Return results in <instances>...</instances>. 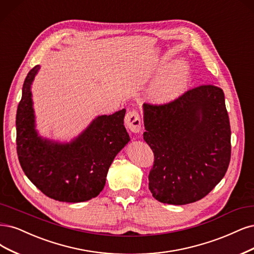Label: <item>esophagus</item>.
<instances>
[{
  "label": "esophagus",
  "mask_w": 254,
  "mask_h": 254,
  "mask_svg": "<svg viewBox=\"0 0 254 254\" xmlns=\"http://www.w3.org/2000/svg\"><path fill=\"white\" fill-rule=\"evenodd\" d=\"M125 125L131 132H139V130H141V119H139V115L136 111L132 110L127 113L125 117Z\"/></svg>",
  "instance_id": "34e87169"
}]
</instances>
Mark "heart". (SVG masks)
<instances>
[{
	"mask_svg": "<svg viewBox=\"0 0 254 254\" xmlns=\"http://www.w3.org/2000/svg\"><path fill=\"white\" fill-rule=\"evenodd\" d=\"M190 71L185 62L170 65L157 75L147 90V97L155 104H166L178 99L185 91Z\"/></svg>",
	"mask_w": 254,
	"mask_h": 254,
	"instance_id": "heart-1",
	"label": "heart"
}]
</instances>
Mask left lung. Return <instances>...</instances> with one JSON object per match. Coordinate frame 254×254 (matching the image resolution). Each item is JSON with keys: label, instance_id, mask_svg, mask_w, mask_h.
I'll return each mask as SVG.
<instances>
[{"label": "left lung", "instance_id": "left-lung-1", "mask_svg": "<svg viewBox=\"0 0 254 254\" xmlns=\"http://www.w3.org/2000/svg\"><path fill=\"white\" fill-rule=\"evenodd\" d=\"M144 141L154 154L152 196L164 204L196 202L222 181L231 155L225 95L213 85L196 87L165 105H143Z\"/></svg>", "mask_w": 254, "mask_h": 254}]
</instances>
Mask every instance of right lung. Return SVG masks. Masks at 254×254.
<instances>
[{
    "instance_id": "add662e5",
    "label": "right lung",
    "mask_w": 254,
    "mask_h": 254,
    "mask_svg": "<svg viewBox=\"0 0 254 254\" xmlns=\"http://www.w3.org/2000/svg\"><path fill=\"white\" fill-rule=\"evenodd\" d=\"M40 70L26 76L16 110V151L21 167L44 194L59 202L80 203L98 196L117 154L130 141L126 109L99 116L70 142L43 137L36 128L31 85Z\"/></svg>"
}]
</instances>
